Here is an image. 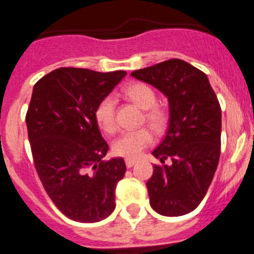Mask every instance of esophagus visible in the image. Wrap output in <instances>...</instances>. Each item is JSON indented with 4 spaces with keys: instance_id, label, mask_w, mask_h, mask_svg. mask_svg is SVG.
Listing matches in <instances>:
<instances>
[{
    "instance_id": "obj_1",
    "label": "esophagus",
    "mask_w": 254,
    "mask_h": 254,
    "mask_svg": "<svg viewBox=\"0 0 254 254\" xmlns=\"http://www.w3.org/2000/svg\"><path fill=\"white\" fill-rule=\"evenodd\" d=\"M136 164V160L133 159H126V167L127 168H132Z\"/></svg>"
}]
</instances>
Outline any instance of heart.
<instances>
[{
	"mask_svg": "<svg viewBox=\"0 0 254 254\" xmlns=\"http://www.w3.org/2000/svg\"><path fill=\"white\" fill-rule=\"evenodd\" d=\"M129 100L137 104L143 112V121L155 132H163L169 122V113L165 108L156 104L158 94L150 85L145 82H133L123 90ZM95 120L100 128L107 133L116 131V98L113 95L104 96L95 108ZM152 142V133L146 127L123 132L113 142V152L118 156L136 159Z\"/></svg>",
	"mask_w": 254,
	"mask_h": 254,
	"instance_id": "b5f03b06",
	"label": "heart"
}]
</instances>
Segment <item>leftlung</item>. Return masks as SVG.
Returning <instances> with one entry per match:
<instances>
[{
    "label": "left lung",
    "instance_id": "8db88e82",
    "mask_svg": "<svg viewBox=\"0 0 254 254\" xmlns=\"http://www.w3.org/2000/svg\"><path fill=\"white\" fill-rule=\"evenodd\" d=\"M168 96L169 128L152 151L147 181L150 205L164 216H182L202 201L216 172L221 151V108L206 73L185 61H164L131 73ZM170 158L172 164L165 165Z\"/></svg>",
    "mask_w": 254,
    "mask_h": 254
}]
</instances>
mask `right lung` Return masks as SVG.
<instances>
[{"mask_svg": "<svg viewBox=\"0 0 254 254\" xmlns=\"http://www.w3.org/2000/svg\"><path fill=\"white\" fill-rule=\"evenodd\" d=\"M125 76L61 67L33 89L25 120L35 169L49 198L75 221L96 223L116 207L126 164L122 158L103 159L109 146L95 108Z\"/></svg>", "mask_w": 254, "mask_h": 254, "instance_id": "obj_1", "label": "right lung"}]
</instances>
